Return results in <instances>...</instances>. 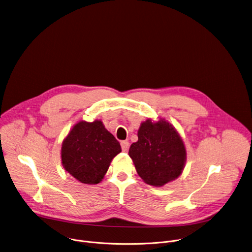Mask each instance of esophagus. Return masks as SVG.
<instances>
[{
    "mask_svg": "<svg viewBox=\"0 0 252 252\" xmlns=\"http://www.w3.org/2000/svg\"><path fill=\"white\" fill-rule=\"evenodd\" d=\"M121 146H122L123 151H124V152H126V151L128 150V148H129V143H128V141L125 140V141H122V142H121Z\"/></svg>",
    "mask_w": 252,
    "mask_h": 252,
    "instance_id": "34e87169",
    "label": "esophagus"
}]
</instances>
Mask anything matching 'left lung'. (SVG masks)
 <instances>
[{
  "label": "left lung",
  "instance_id": "obj_1",
  "mask_svg": "<svg viewBox=\"0 0 252 252\" xmlns=\"http://www.w3.org/2000/svg\"><path fill=\"white\" fill-rule=\"evenodd\" d=\"M138 140L129 147L131 158L138 176L152 187H163L177 180L187 162L185 142L167 120L157 122L147 119L140 124Z\"/></svg>",
  "mask_w": 252,
  "mask_h": 252
}]
</instances>
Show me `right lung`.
<instances>
[{
	"mask_svg": "<svg viewBox=\"0 0 252 252\" xmlns=\"http://www.w3.org/2000/svg\"><path fill=\"white\" fill-rule=\"evenodd\" d=\"M121 152L120 142L101 120L79 121L63 140L61 159L63 169L76 181L96 185L104 179L112 160Z\"/></svg>",
	"mask_w": 252,
	"mask_h": 252,
	"instance_id": "obj_1",
	"label": "right lung"
}]
</instances>
